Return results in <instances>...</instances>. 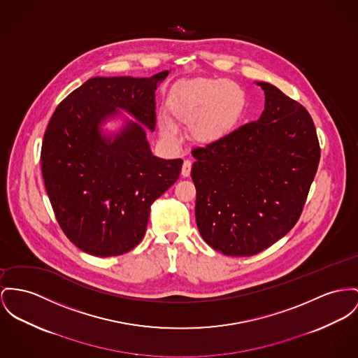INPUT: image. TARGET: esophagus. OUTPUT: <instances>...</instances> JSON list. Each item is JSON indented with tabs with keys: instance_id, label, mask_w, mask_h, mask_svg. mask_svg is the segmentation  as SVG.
<instances>
[{
	"instance_id": "34e87169",
	"label": "esophagus",
	"mask_w": 358,
	"mask_h": 358,
	"mask_svg": "<svg viewBox=\"0 0 358 358\" xmlns=\"http://www.w3.org/2000/svg\"><path fill=\"white\" fill-rule=\"evenodd\" d=\"M191 166H192V164H191L190 160H185V162H183V166H182V175H183V176H189V175H190Z\"/></svg>"
}]
</instances>
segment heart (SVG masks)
Instances as JSON below:
<instances>
[{
	"mask_svg": "<svg viewBox=\"0 0 358 358\" xmlns=\"http://www.w3.org/2000/svg\"><path fill=\"white\" fill-rule=\"evenodd\" d=\"M245 107V95L229 80L189 78L178 83L168 97V110L173 120L191 126L192 137L212 143L227 136L238 123ZM167 140L176 138V127L167 118L159 120Z\"/></svg>",
	"mask_w": 358,
	"mask_h": 358,
	"instance_id": "b5f03b06",
	"label": "heart"
}]
</instances>
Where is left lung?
Here are the masks:
<instances>
[{"label": "left lung", "instance_id": "8db88e82", "mask_svg": "<svg viewBox=\"0 0 358 358\" xmlns=\"http://www.w3.org/2000/svg\"><path fill=\"white\" fill-rule=\"evenodd\" d=\"M261 118L191 150L195 220L203 240L228 257L268 248L299 221L320 160L310 113L268 83Z\"/></svg>", "mask_w": 358, "mask_h": 358}]
</instances>
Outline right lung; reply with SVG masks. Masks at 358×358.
<instances>
[{"instance_id":"right-lung-1","label":"right lung","mask_w":358,"mask_h":358,"mask_svg":"<svg viewBox=\"0 0 358 358\" xmlns=\"http://www.w3.org/2000/svg\"><path fill=\"white\" fill-rule=\"evenodd\" d=\"M168 73L90 78L48 122L41 152L45 187L61 229L87 254L133 250L145 235L150 205L179 178L183 160L153 156L141 124L127 122L113 141L100 133L117 108L153 131L155 91Z\"/></svg>"}]
</instances>
